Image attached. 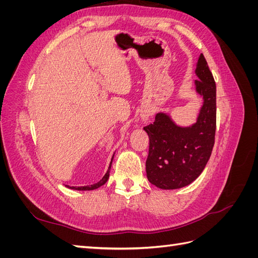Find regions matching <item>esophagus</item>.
<instances>
[{"instance_id": "obj_1", "label": "esophagus", "mask_w": 258, "mask_h": 258, "mask_svg": "<svg viewBox=\"0 0 258 258\" xmlns=\"http://www.w3.org/2000/svg\"><path fill=\"white\" fill-rule=\"evenodd\" d=\"M152 115V111L150 110V108H146V110H144L141 114V118L143 121H146L148 120V118H150V116Z\"/></svg>"}]
</instances>
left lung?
Returning <instances> with one entry per match:
<instances>
[{"instance_id":"1","label":"left lung","mask_w":258,"mask_h":258,"mask_svg":"<svg viewBox=\"0 0 258 258\" xmlns=\"http://www.w3.org/2000/svg\"><path fill=\"white\" fill-rule=\"evenodd\" d=\"M195 81L202 97L197 120L181 127L167 113H157L144 127L150 138L146 160L147 179L161 189H177L192 183L208 163L214 146L216 129V86L204 54H200Z\"/></svg>"}]
</instances>
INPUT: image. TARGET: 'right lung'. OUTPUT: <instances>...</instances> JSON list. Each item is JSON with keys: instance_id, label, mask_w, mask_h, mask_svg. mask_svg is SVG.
<instances>
[{"instance_id": "add662e5", "label": "right lung", "mask_w": 258, "mask_h": 258, "mask_svg": "<svg viewBox=\"0 0 258 258\" xmlns=\"http://www.w3.org/2000/svg\"><path fill=\"white\" fill-rule=\"evenodd\" d=\"M112 161H113V157H112L110 166H108L107 172L104 174V176H103L102 178H101L98 183L92 184V185H87V186H79V187H76V186H72V187H71V186L67 185V187H68V188H70V189H74V190H93V189L99 188L100 186L104 185V184L107 182L108 176H110V170H111V167H112Z\"/></svg>"}]
</instances>
